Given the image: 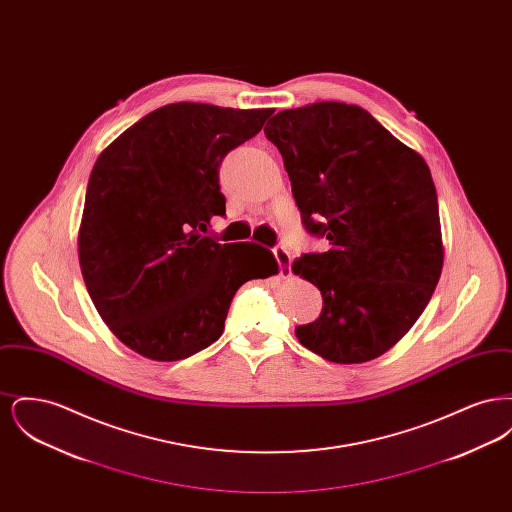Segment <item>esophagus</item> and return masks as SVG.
<instances>
[{
    "label": "esophagus",
    "mask_w": 512,
    "mask_h": 512,
    "mask_svg": "<svg viewBox=\"0 0 512 512\" xmlns=\"http://www.w3.org/2000/svg\"><path fill=\"white\" fill-rule=\"evenodd\" d=\"M272 251H274V257H276L278 265H280L282 278L290 276V274H292V255H290V251L284 249V247H274Z\"/></svg>",
    "instance_id": "esophagus-1"
}]
</instances>
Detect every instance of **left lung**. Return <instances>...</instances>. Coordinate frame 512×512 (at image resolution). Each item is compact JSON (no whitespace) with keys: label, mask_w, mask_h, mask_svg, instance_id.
<instances>
[{"label":"left lung","mask_w":512,"mask_h":512,"mask_svg":"<svg viewBox=\"0 0 512 512\" xmlns=\"http://www.w3.org/2000/svg\"><path fill=\"white\" fill-rule=\"evenodd\" d=\"M301 220L332 247L293 261L322 293L320 317L295 336L326 361L384 355L426 309L443 267L438 195L420 153L359 105L318 101L267 126Z\"/></svg>","instance_id":"left-lung-1"}]
</instances>
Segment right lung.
Returning a JSON list of instances; mask_svg holds the SVG:
<instances>
[{
	"mask_svg": "<svg viewBox=\"0 0 512 512\" xmlns=\"http://www.w3.org/2000/svg\"><path fill=\"white\" fill-rule=\"evenodd\" d=\"M274 109L169 103L101 151L78 228V261L99 317L151 361L192 357L224 332L230 301L278 272L257 244L203 236L224 215L219 165Z\"/></svg>",
	"mask_w": 512,
	"mask_h": 512,
	"instance_id": "right-lung-1",
	"label": "right lung"
}]
</instances>
